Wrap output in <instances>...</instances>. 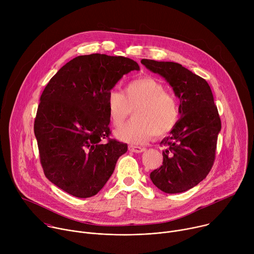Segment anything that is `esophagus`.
Listing matches in <instances>:
<instances>
[{
    "label": "esophagus",
    "mask_w": 254,
    "mask_h": 254,
    "mask_svg": "<svg viewBox=\"0 0 254 254\" xmlns=\"http://www.w3.org/2000/svg\"><path fill=\"white\" fill-rule=\"evenodd\" d=\"M128 150L132 153L139 154V153H142L144 151V148H141V147H138V146H128Z\"/></svg>",
    "instance_id": "1"
}]
</instances>
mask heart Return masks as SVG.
I'll return each mask as SVG.
<instances>
[{
	"label": "heart",
	"instance_id": "heart-1",
	"mask_svg": "<svg viewBox=\"0 0 254 254\" xmlns=\"http://www.w3.org/2000/svg\"><path fill=\"white\" fill-rule=\"evenodd\" d=\"M108 118L115 127H120L133 110V119L116 131L124 141L140 144L157 134H169L180 119L176 96L166 91V86L153 76H141L130 80L124 93L112 89L107 94Z\"/></svg>",
	"mask_w": 254,
	"mask_h": 254
}]
</instances>
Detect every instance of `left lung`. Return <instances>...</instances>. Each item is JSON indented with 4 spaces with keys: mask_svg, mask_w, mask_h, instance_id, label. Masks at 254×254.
<instances>
[{
    "mask_svg": "<svg viewBox=\"0 0 254 254\" xmlns=\"http://www.w3.org/2000/svg\"><path fill=\"white\" fill-rule=\"evenodd\" d=\"M154 73L162 75L180 98V115L175 128L161 144L163 165L150 177L161 191L185 192L203 181L211 171L221 121L207 81L175 62L141 59Z\"/></svg>",
    "mask_w": 254,
    "mask_h": 254,
    "instance_id": "obj_1",
    "label": "left lung"
}]
</instances>
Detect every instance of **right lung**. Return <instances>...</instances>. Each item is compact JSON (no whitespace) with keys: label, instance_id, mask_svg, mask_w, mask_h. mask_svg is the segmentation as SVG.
I'll return each instance as SVG.
<instances>
[{"label":"right lung","instance_id":"obj_1","mask_svg":"<svg viewBox=\"0 0 254 254\" xmlns=\"http://www.w3.org/2000/svg\"><path fill=\"white\" fill-rule=\"evenodd\" d=\"M131 70H139L138 64L124 56H77L43 90L34 123L40 163L46 178L66 193L96 195L127 151V143L110 138L106 98Z\"/></svg>","mask_w":254,"mask_h":254}]
</instances>
